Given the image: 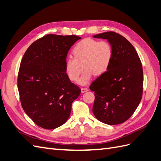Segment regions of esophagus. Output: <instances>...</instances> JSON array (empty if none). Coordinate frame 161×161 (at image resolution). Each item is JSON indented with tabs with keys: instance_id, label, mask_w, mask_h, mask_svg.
<instances>
[{
	"instance_id": "esophagus-1",
	"label": "esophagus",
	"mask_w": 161,
	"mask_h": 161,
	"mask_svg": "<svg viewBox=\"0 0 161 161\" xmlns=\"http://www.w3.org/2000/svg\"><path fill=\"white\" fill-rule=\"evenodd\" d=\"M89 91V89L87 88H81V92H82V93L86 92V91Z\"/></svg>"
}]
</instances>
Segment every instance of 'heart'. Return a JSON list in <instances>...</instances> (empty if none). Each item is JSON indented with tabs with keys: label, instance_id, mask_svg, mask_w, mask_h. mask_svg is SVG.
Segmentation results:
<instances>
[{
	"label": "heart",
	"instance_id": "b5f03b06",
	"mask_svg": "<svg viewBox=\"0 0 161 161\" xmlns=\"http://www.w3.org/2000/svg\"><path fill=\"white\" fill-rule=\"evenodd\" d=\"M72 54L74 58H69L65 61V71L70 80L76 81L81 74L83 66L85 70L78 83L86 85L95 75L100 76L108 70L113 51L108 42L86 38L73 48Z\"/></svg>",
	"mask_w": 161,
	"mask_h": 161
}]
</instances>
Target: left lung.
Wrapping results in <instances>:
<instances>
[{
    "instance_id": "8db88e82",
    "label": "left lung",
    "mask_w": 161,
    "mask_h": 161,
    "mask_svg": "<svg viewBox=\"0 0 161 161\" xmlns=\"http://www.w3.org/2000/svg\"><path fill=\"white\" fill-rule=\"evenodd\" d=\"M92 37L108 40L113 51L108 70L90 86L95 97L92 112L101 122L119 124L132 115L142 99V63L134 46L119 34L108 31Z\"/></svg>"
}]
</instances>
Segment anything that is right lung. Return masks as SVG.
Wrapping results in <instances>:
<instances>
[{
	"instance_id": "add662e5",
	"label": "right lung",
	"mask_w": 161,
	"mask_h": 161,
	"mask_svg": "<svg viewBox=\"0 0 161 161\" xmlns=\"http://www.w3.org/2000/svg\"><path fill=\"white\" fill-rule=\"evenodd\" d=\"M80 39L49 34L34 42L23 56L17 81L21 105L41 128L53 130L64 124L80 94L65 71L68 52Z\"/></svg>"
}]
</instances>
